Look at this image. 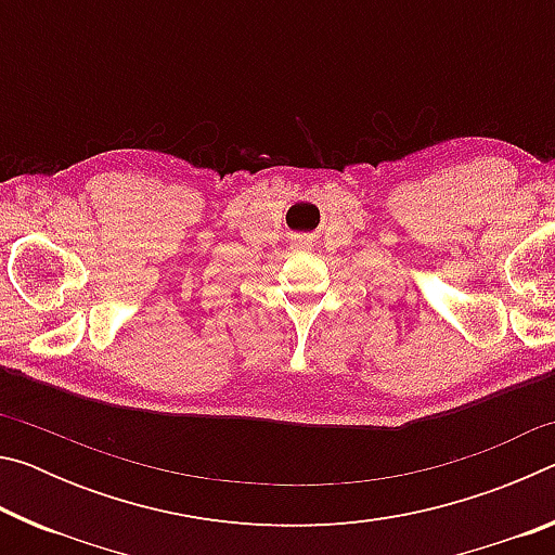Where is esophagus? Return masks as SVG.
I'll return each instance as SVG.
<instances>
[{"instance_id":"34e87169","label":"esophagus","mask_w":555,"mask_h":555,"mask_svg":"<svg viewBox=\"0 0 555 555\" xmlns=\"http://www.w3.org/2000/svg\"><path fill=\"white\" fill-rule=\"evenodd\" d=\"M296 247H306V242H298V244H296Z\"/></svg>"}]
</instances>
